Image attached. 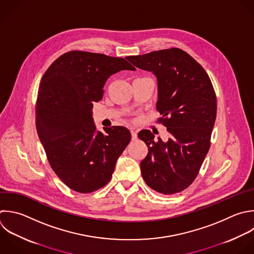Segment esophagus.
Masks as SVG:
<instances>
[{"instance_id": "1", "label": "esophagus", "mask_w": 254, "mask_h": 254, "mask_svg": "<svg viewBox=\"0 0 254 254\" xmlns=\"http://www.w3.org/2000/svg\"><path fill=\"white\" fill-rule=\"evenodd\" d=\"M131 135H132V140L133 141L137 140V131L135 129H131Z\"/></svg>"}]
</instances>
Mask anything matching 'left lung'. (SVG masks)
<instances>
[{
	"mask_svg": "<svg viewBox=\"0 0 254 254\" xmlns=\"http://www.w3.org/2000/svg\"><path fill=\"white\" fill-rule=\"evenodd\" d=\"M136 67L153 72L158 81L157 110L170 138L154 139L149 130L138 137L148 146L140 168L154 190L173 194L195 179L208 152L216 117V96L211 81L186 52L172 48L126 58Z\"/></svg>",
	"mask_w": 254,
	"mask_h": 254,
	"instance_id": "8db88e82",
	"label": "left lung"
}]
</instances>
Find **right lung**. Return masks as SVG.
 I'll list each match as a JSON object with an SVG mask.
<instances>
[{
  "label": "right lung",
  "mask_w": 254,
  "mask_h": 254,
  "mask_svg": "<svg viewBox=\"0 0 254 254\" xmlns=\"http://www.w3.org/2000/svg\"><path fill=\"white\" fill-rule=\"evenodd\" d=\"M120 70H136L127 61L72 51L56 60L39 88L36 126L51 167L71 190L87 193L104 187L131 140L122 126L97 131L93 102L106 80Z\"/></svg>",
  "instance_id": "add662e5"
}]
</instances>
